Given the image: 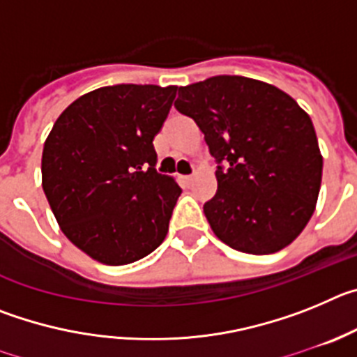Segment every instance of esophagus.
Wrapping results in <instances>:
<instances>
[{
    "label": "esophagus",
    "instance_id": "1",
    "mask_svg": "<svg viewBox=\"0 0 357 357\" xmlns=\"http://www.w3.org/2000/svg\"><path fill=\"white\" fill-rule=\"evenodd\" d=\"M181 182L185 185L193 184V176H181Z\"/></svg>",
    "mask_w": 357,
    "mask_h": 357
}]
</instances>
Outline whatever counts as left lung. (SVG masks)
I'll use <instances>...</instances> for the list:
<instances>
[{"instance_id":"left-lung-1","label":"left lung","mask_w":357,"mask_h":357,"mask_svg":"<svg viewBox=\"0 0 357 357\" xmlns=\"http://www.w3.org/2000/svg\"><path fill=\"white\" fill-rule=\"evenodd\" d=\"M175 107L223 162L204 206L218 239L255 255L295 241L314 213L324 166L307 112L275 85L229 75L181 87Z\"/></svg>"}]
</instances>
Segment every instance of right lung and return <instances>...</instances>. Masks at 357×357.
I'll use <instances>...</instances> for the list:
<instances>
[{
	"mask_svg": "<svg viewBox=\"0 0 357 357\" xmlns=\"http://www.w3.org/2000/svg\"><path fill=\"white\" fill-rule=\"evenodd\" d=\"M176 85L119 84L59 116L43 150V189L66 238L109 266L134 263L168 234L182 189L155 172L153 137Z\"/></svg>",
	"mask_w": 357,
	"mask_h": 357,
	"instance_id": "obj_1",
	"label": "right lung"
}]
</instances>
